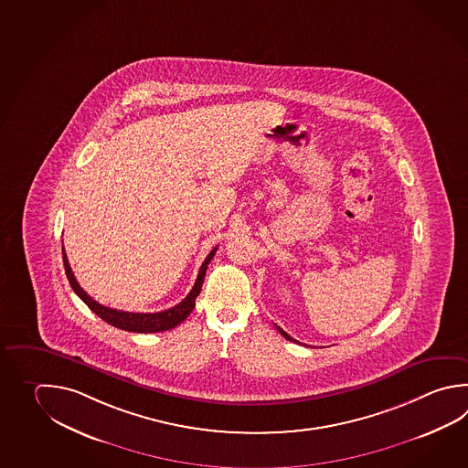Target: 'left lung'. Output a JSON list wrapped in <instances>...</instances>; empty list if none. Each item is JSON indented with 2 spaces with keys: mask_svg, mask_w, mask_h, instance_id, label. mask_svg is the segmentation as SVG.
Segmentation results:
<instances>
[{
  "mask_svg": "<svg viewBox=\"0 0 468 468\" xmlns=\"http://www.w3.org/2000/svg\"><path fill=\"white\" fill-rule=\"evenodd\" d=\"M275 326H277V324H275ZM277 330L278 332H280V334L283 335V336H285L286 340H292V342H295V344H300V342H296L295 338H292V336H290V335L286 334V332H283V330H282V328H280V326H277Z\"/></svg>",
  "mask_w": 468,
  "mask_h": 468,
  "instance_id": "left-lung-1",
  "label": "left lung"
}]
</instances>
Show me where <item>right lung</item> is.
<instances>
[{"label":"right lung","mask_w":468,"mask_h":468,"mask_svg":"<svg viewBox=\"0 0 468 468\" xmlns=\"http://www.w3.org/2000/svg\"><path fill=\"white\" fill-rule=\"evenodd\" d=\"M215 251H217V247L211 250L208 257L205 258V261H203V265L200 267V271H198L197 282H195V285L191 288V292L186 295V298L180 302L178 305L172 306V308H168L165 312H158V314H133V312H123V310H115V308L100 305L98 302H95L91 296L86 293L81 286L78 285L77 278L73 275L71 267L68 263L65 249H63V265H65L68 282H69V285L73 288V292L85 302L91 312H95L96 315L100 316L101 320H105L106 324H113L116 328H122L124 332L156 334V332H165V330L175 328L176 324H182L183 320L193 312L195 300H197V296L200 295L205 273H207V268H208V263H210L211 258L215 255Z\"/></svg>","instance_id":"obj_1"}]
</instances>
